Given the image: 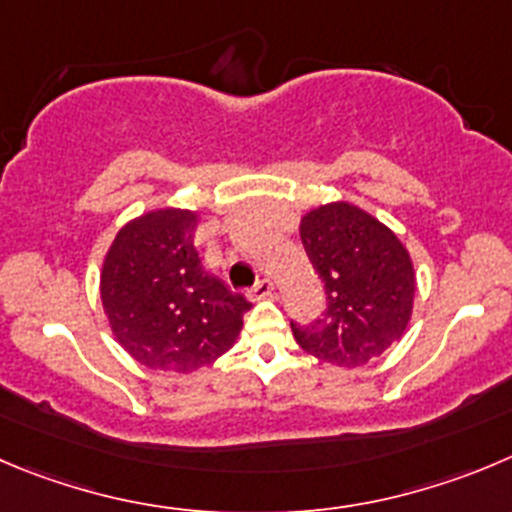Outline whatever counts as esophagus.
Masks as SVG:
<instances>
[{
    "label": "esophagus",
    "mask_w": 512,
    "mask_h": 512,
    "mask_svg": "<svg viewBox=\"0 0 512 512\" xmlns=\"http://www.w3.org/2000/svg\"><path fill=\"white\" fill-rule=\"evenodd\" d=\"M274 294V284H271L269 279H261L259 284H253V289L248 291V296L251 299H266V296Z\"/></svg>",
    "instance_id": "1"
}]
</instances>
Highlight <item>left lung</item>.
I'll use <instances>...</instances> for the list:
<instances>
[{
    "label": "left lung",
    "mask_w": 512,
    "mask_h": 512,
    "mask_svg": "<svg viewBox=\"0 0 512 512\" xmlns=\"http://www.w3.org/2000/svg\"><path fill=\"white\" fill-rule=\"evenodd\" d=\"M301 243L324 281L321 319L294 324L304 352L337 367H362L392 347L412 316L415 269L384 223L352 203H329L301 218Z\"/></svg>",
    "instance_id": "left-lung-1"
}]
</instances>
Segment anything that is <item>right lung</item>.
I'll return each mask as SVG.
<instances>
[{
	"label": "right lung",
	"instance_id": "add662e5",
	"mask_svg": "<svg viewBox=\"0 0 512 512\" xmlns=\"http://www.w3.org/2000/svg\"><path fill=\"white\" fill-rule=\"evenodd\" d=\"M198 213H145L115 236L100 276L113 334L148 369L188 374L208 367L236 342L241 294L203 269L193 246Z\"/></svg>",
	"mask_w": 512,
	"mask_h": 512
}]
</instances>
